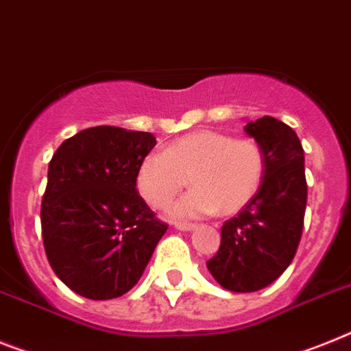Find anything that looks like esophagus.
Here are the masks:
<instances>
[{"instance_id":"obj_1","label":"esophagus","mask_w":351,"mask_h":351,"mask_svg":"<svg viewBox=\"0 0 351 351\" xmlns=\"http://www.w3.org/2000/svg\"><path fill=\"white\" fill-rule=\"evenodd\" d=\"M176 226V229L178 230H193L195 229V223H181V221H178V223H173Z\"/></svg>"}]
</instances>
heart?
Here are the masks:
<instances>
[{
  "instance_id": "heart-1",
  "label": "heart",
  "mask_w": 351,
  "mask_h": 351,
  "mask_svg": "<svg viewBox=\"0 0 351 351\" xmlns=\"http://www.w3.org/2000/svg\"><path fill=\"white\" fill-rule=\"evenodd\" d=\"M265 154L254 140L199 130L173 140L163 152L145 156L136 188L151 208L161 209L188 184L193 190L172 206L176 218L232 215L254 199L265 178Z\"/></svg>"
}]
</instances>
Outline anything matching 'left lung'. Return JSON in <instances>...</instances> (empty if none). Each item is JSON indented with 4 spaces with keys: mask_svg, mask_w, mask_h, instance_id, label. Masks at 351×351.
<instances>
[{
    "mask_svg": "<svg viewBox=\"0 0 351 351\" xmlns=\"http://www.w3.org/2000/svg\"><path fill=\"white\" fill-rule=\"evenodd\" d=\"M265 154V178L254 199L221 227L218 252L206 266L221 287L252 293L291 265L304 229L307 181L295 131L265 115L245 125Z\"/></svg>",
    "mask_w": 351,
    "mask_h": 351,
    "instance_id": "obj_1",
    "label": "left lung"
}]
</instances>
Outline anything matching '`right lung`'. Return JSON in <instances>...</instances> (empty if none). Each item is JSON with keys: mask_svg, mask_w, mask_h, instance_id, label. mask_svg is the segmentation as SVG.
Listing matches in <instances>:
<instances>
[{"mask_svg": "<svg viewBox=\"0 0 351 351\" xmlns=\"http://www.w3.org/2000/svg\"><path fill=\"white\" fill-rule=\"evenodd\" d=\"M154 134L95 125L65 140L47 169L40 223L56 277L90 300L128 293L169 226L136 190Z\"/></svg>", "mask_w": 351, "mask_h": 351, "instance_id": "right-lung-1", "label": "right lung"}]
</instances>
